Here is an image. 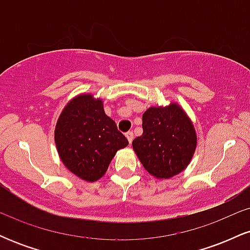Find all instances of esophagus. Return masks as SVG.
Masks as SVG:
<instances>
[{"instance_id":"esophagus-1","label":"esophagus","mask_w":250,"mask_h":250,"mask_svg":"<svg viewBox=\"0 0 250 250\" xmlns=\"http://www.w3.org/2000/svg\"><path fill=\"white\" fill-rule=\"evenodd\" d=\"M125 137H127V139H128L129 143L133 142V139H134V134H133V131H128V133L125 134Z\"/></svg>"}]
</instances>
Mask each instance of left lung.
<instances>
[{"mask_svg": "<svg viewBox=\"0 0 250 250\" xmlns=\"http://www.w3.org/2000/svg\"><path fill=\"white\" fill-rule=\"evenodd\" d=\"M143 134L133 141L142 166L156 179H170L187 168L196 148L195 128L177 103L150 107L142 116Z\"/></svg>", "mask_w": 250, "mask_h": 250, "instance_id": "obj_1", "label": "left lung"}]
</instances>
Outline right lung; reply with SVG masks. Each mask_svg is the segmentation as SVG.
<instances>
[{
  "label": "right lung",
  "mask_w": 250,
  "mask_h": 250,
  "mask_svg": "<svg viewBox=\"0 0 250 250\" xmlns=\"http://www.w3.org/2000/svg\"><path fill=\"white\" fill-rule=\"evenodd\" d=\"M55 143L63 165L80 179L94 182L128 140L105 115L101 99L81 94L68 102L57 120Z\"/></svg>",
  "instance_id": "1"
}]
</instances>
